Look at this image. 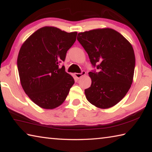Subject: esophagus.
<instances>
[{"label": "esophagus", "instance_id": "obj_1", "mask_svg": "<svg viewBox=\"0 0 152 152\" xmlns=\"http://www.w3.org/2000/svg\"><path fill=\"white\" fill-rule=\"evenodd\" d=\"M86 74V72L85 71H82L81 73H76L74 75H75V76L76 77L77 79H80L81 78V77L84 76V75Z\"/></svg>", "mask_w": 152, "mask_h": 152}]
</instances>
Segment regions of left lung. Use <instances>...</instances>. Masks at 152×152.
<instances>
[{"label":"left lung","instance_id":"left-lung-1","mask_svg":"<svg viewBox=\"0 0 152 152\" xmlns=\"http://www.w3.org/2000/svg\"><path fill=\"white\" fill-rule=\"evenodd\" d=\"M99 72L88 73L92 83L85 89L86 99L100 109L110 108L124 98L133 82L135 58L133 47L110 28L79 33L77 37Z\"/></svg>","mask_w":152,"mask_h":152}]
</instances>
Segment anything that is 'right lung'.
Here are the masks:
<instances>
[{
	"mask_svg": "<svg viewBox=\"0 0 152 152\" xmlns=\"http://www.w3.org/2000/svg\"><path fill=\"white\" fill-rule=\"evenodd\" d=\"M77 32L54 27L40 28L20 48L17 67L21 86L29 99L41 108L53 109L63 103L74 80L59 64L76 42Z\"/></svg>",
	"mask_w": 152,
	"mask_h": 152,
	"instance_id": "1",
	"label": "right lung"
}]
</instances>
